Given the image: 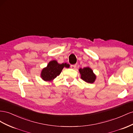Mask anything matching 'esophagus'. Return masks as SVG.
<instances>
[{"mask_svg": "<svg viewBox=\"0 0 133 133\" xmlns=\"http://www.w3.org/2000/svg\"><path fill=\"white\" fill-rule=\"evenodd\" d=\"M76 66H77V65L76 64H71V68L72 69H75L76 68Z\"/></svg>", "mask_w": 133, "mask_h": 133, "instance_id": "34e87169", "label": "esophagus"}]
</instances>
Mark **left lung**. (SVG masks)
<instances>
[{
	"label": "left lung",
	"mask_w": 133,
	"mask_h": 133,
	"mask_svg": "<svg viewBox=\"0 0 133 133\" xmlns=\"http://www.w3.org/2000/svg\"><path fill=\"white\" fill-rule=\"evenodd\" d=\"M79 72L81 75V78L83 81L88 83H92L95 82L96 78V75L93 72L91 69L89 67H84L83 69H79Z\"/></svg>",
	"instance_id": "left-lung-1"
}]
</instances>
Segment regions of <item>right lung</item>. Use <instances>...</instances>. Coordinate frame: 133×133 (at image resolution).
Segmentation results:
<instances>
[{
	"label": "right lung",
	"mask_w": 133,
	"mask_h": 133,
	"mask_svg": "<svg viewBox=\"0 0 133 133\" xmlns=\"http://www.w3.org/2000/svg\"><path fill=\"white\" fill-rule=\"evenodd\" d=\"M70 65L66 63L59 64L57 61L53 60L44 68L41 72V76L45 81H51L58 76L64 67L69 68Z\"/></svg>",
	"instance_id": "right-lung-1"
}]
</instances>
